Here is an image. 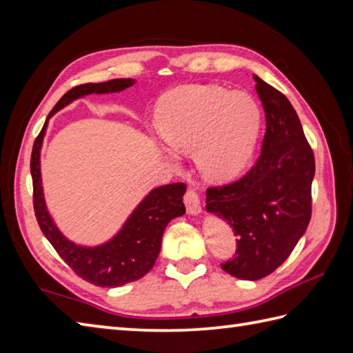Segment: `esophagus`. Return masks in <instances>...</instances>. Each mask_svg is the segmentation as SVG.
<instances>
[{"label":"esophagus","mask_w":353,"mask_h":353,"mask_svg":"<svg viewBox=\"0 0 353 353\" xmlns=\"http://www.w3.org/2000/svg\"><path fill=\"white\" fill-rule=\"evenodd\" d=\"M185 206L186 211H188L190 215H199L201 212V206H200V197L199 194L196 192V190L190 188L185 194Z\"/></svg>","instance_id":"1"}]
</instances>
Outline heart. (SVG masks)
Listing matches in <instances>:
<instances>
[{
  "mask_svg": "<svg viewBox=\"0 0 353 353\" xmlns=\"http://www.w3.org/2000/svg\"><path fill=\"white\" fill-rule=\"evenodd\" d=\"M154 127L174 152H194L209 181L228 182L247 168L256 147L261 110L252 95L216 85H185L156 106Z\"/></svg>",
  "mask_w": 353,
  "mask_h": 353,
  "instance_id": "heart-1",
  "label": "heart"
}]
</instances>
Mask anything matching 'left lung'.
Returning <instances> with one entry per match:
<instances>
[{"instance_id":"obj_1","label":"left lung","mask_w":353,"mask_h":353,"mask_svg":"<svg viewBox=\"0 0 353 353\" xmlns=\"http://www.w3.org/2000/svg\"><path fill=\"white\" fill-rule=\"evenodd\" d=\"M265 110L261 156L247 174L206 191V211L226 221L236 239L224 272L244 281L273 273L290 256L311 220L316 162L287 97L253 74Z\"/></svg>"}]
</instances>
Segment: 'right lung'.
<instances>
[{
    "label": "right lung",
    "mask_w": 353,
    "mask_h": 353,
    "mask_svg": "<svg viewBox=\"0 0 353 353\" xmlns=\"http://www.w3.org/2000/svg\"><path fill=\"white\" fill-rule=\"evenodd\" d=\"M134 79H114L103 83H85L72 88L66 92L45 121L39 137L36 138L30 171L33 179V205L36 220L45 238L54 247L66 264L76 272L81 279L99 287L115 288L129 282H134L145 276L153 268L159 256L162 235L167 224L185 214L183 196L185 183H170L150 191L127 216L123 228L99 245H80L66 238L47 209L42 188L41 176V148L43 137L47 133L48 119L68 106L74 100L91 94L121 92L134 85Z\"/></svg>",
    "instance_id": "right-lung-1"
}]
</instances>
